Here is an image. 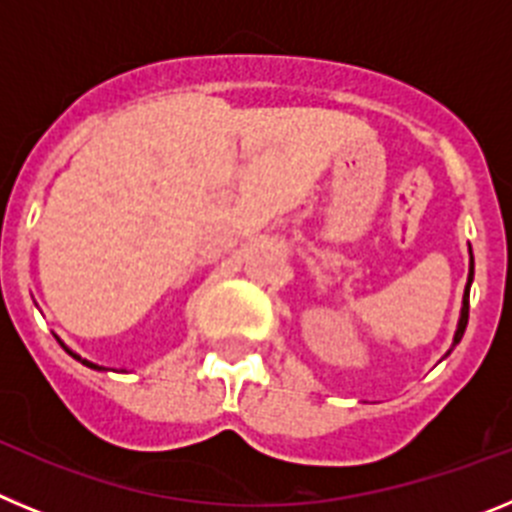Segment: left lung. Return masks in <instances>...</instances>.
Instances as JSON below:
<instances>
[{
  "label": "left lung",
  "instance_id": "left-lung-1",
  "mask_svg": "<svg viewBox=\"0 0 512 512\" xmlns=\"http://www.w3.org/2000/svg\"><path fill=\"white\" fill-rule=\"evenodd\" d=\"M472 279H474V259H472V266H469V282H467V289H464V307H461L459 330H456V336H454V346L461 341V336H464V330H467V323H469V284H472Z\"/></svg>",
  "mask_w": 512,
  "mask_h": 512
}]
</instances>
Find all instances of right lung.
Listing matches in <instances>:
<instances>
[{"label": "right lung", "instance_id": "1", "mask_svg": "<svg viewBox=\"0 0 512 512\" xmlns=\"http://www.w3.org/2000/svg\"><path fill=\"white\" fill-rule=\"evenodd\" d=\"M69 354H71V351H69ZM71 356H74V359H79V361H81V364H87V366H92V369H102V366H97V364H89V361H84V359H81V356H76V354H71Z\"/></svg>", "mask_w": 512, "mask_h": 512}]
</instances>
